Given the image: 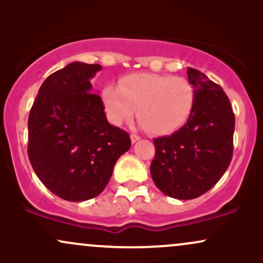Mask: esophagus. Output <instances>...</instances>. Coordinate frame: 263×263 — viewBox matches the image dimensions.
Instances as JSON below:
<instances>
[{
    "mask_svg": "<svg viewBox=\"0 0 263 263\" xmlns=\"http://www.w3.org/2000/svg\"><path fill=\"white\" fill-rule=\"evenodd\" d=\"M140 136H137V135H135V134H132L131 135V142L132 143H135V142H137V141H140Z\"/></svg>",
    "mask_w": 263,
    "mask_h": 263,
    "instance_id": "1",
    "label": "esophagus"
}]
</instances>
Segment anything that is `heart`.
<instances>
[{
  "mask_svg": "<svg viewBox=\"0 0 263 263\" xmlns=\"http://www.w3.org/2000/svg\"><path fill=\"white\" fill-rule=\"evenodd\" d=\"M101 100L114 125L131 120L137 108L143 127L155 135H168L189 120L195 93L184 78L140 73L122 78L119 86H105Z\"/></svg>",
  "mask_w": 263,
  "mask_h": 263,
  "instance_id": "b5f03b06",
  "label": "heart"
}]
</instances>
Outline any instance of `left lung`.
<instances>
[{"label": "left lung", "mask_w": 263, "mask_h": 263, "mask_svg": "<svg viewBox=\"0 0 263 263\" xmlns=\"http://www.w3.org/2000/svg\"><path fill=\"white\" fill-rule=\"evenodd\" d=\"M194 87L193 112L183 127L155 138L156 156L151 176L168 197L188 200L203 195L230 165L235 116L228 95L206 75L188 68Z\"/></svg>", "instance_id": "obj_1"}]
</instances>
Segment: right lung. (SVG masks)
<instances>
[{
	"label": "right lung",
	"instance_id": "right-lung-1",
	"mask_svg": "<svg viewBox=\"0 0 263 263\" xmlns=\"http://www.w3.org/2000/svg\"><path fill=\"white\" fill-rule=\"evenodd\" d=\"M101 65L73 62L39 87L28 117V157L41 182L59 198L98 197L115 163L131 147L129 135L110 125L90 80Z\"/></svg>",
	"mask_w": 263,
	"mask_h": 263
}]
</instances>
